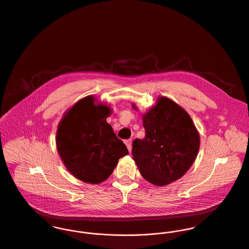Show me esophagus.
Wrapping results in <instances>:
<instances>
[{"label": "esophagus", "instance_id": "esophagus-1", "mask_svg": "<svg viewBox=\"0 0 249 249\" xmlns=\"http://www.w3.org/2000/svg\"><path fill=\"white\" fill-rule=\"evenodd\" d=\"M125 144H126V146H127V148H128L129 152L131 153V151H132V139H128V140H126V141H125Z\"/></svg>", "mask_w": 249, "mask_h": 249}]
</instances>
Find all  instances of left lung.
<instances>
[{"instance_id":"obj_1","label":"left lung","mask_w":249,"mask_h":249,"mask_svg":"<svg viewBox=\"0 0 249 249\" xmlns=\"http://www.w3.org/2000/svg\"><path fill=\"white\" fill-rule=\"evenodd\" d=\"M133 109L138 110L136 104ZM145 138L133 142V159L141 176L156 186L180 178L199 149V134L189 113L166 96L142 115Z\"/></svg>"}]
</instances>
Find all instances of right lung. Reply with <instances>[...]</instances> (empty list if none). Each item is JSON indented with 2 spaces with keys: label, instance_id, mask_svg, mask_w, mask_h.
<instances>
[{
  "label": "right lung",
  "instance_id": "add662e5",
  "mask_svg": "<svg viewBox=\"0 0 249 249\" xmlns=\"http://www.w3.org/2000/svg\"><path fill=\"white\" fill-rule=\"evenodd\" d=\"M111 111L110 106L89 95L66 111L58 124V154L68 171L86 183L106 180L118 160L129 154L107 122Z\"/></svg>",
  "mask_w": 249,
  "mask_h": 249
}]
</instances>
